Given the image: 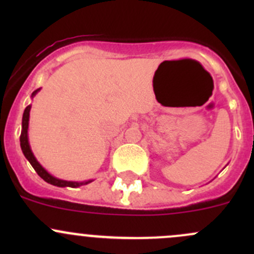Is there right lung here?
Here are the masks:
<instances>
[{
    "label": "right lung",
    "instance_id": "obj_1",
    "mask_svg": "<svg viewBox=\"0 0 254 254\" xmlns=\"http://www.w3.org/2000/svg\"><path fill=\"white\" fill-rule=\"evenodd\" d=\"M40 88L35 89L32 93V97H34L35 94L38 93ZM32 106H28L27 108L24 109V113H23V119H22V132H20V147H22L23 153H24L25 158L29 161V163L32 165V167L34 168L35 172L38 173L45 182L53 184V186L56 187H71V188H77V187L83 186V184L91 183L92 181H86V182H68V181H63V179L55 178L54 176H51L50 173L40 165L37 161V158L33 155L32 150H30L29 141H28V125H29V112Z\"/></svg>",
    "mask_w": 254,
    "mask_h": 254
}]
</instances>
